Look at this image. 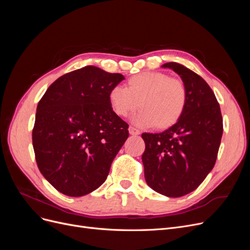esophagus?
I'll return each instance as SVG.
<instances>
[{
  "instance_id": "esophagus-1",
  "label": "esophagus",
  "mask_w": 250,
  "mask_h": 250,
  "mask_svg": "<svg viewBox=\"0 0 250 250\" xmlns=\"http://www.w3.org/2000/svg\"><path fill=\"white\" fill-rule=\"evenodd\" d=\"M128 130H129V133L131 135H139L140 134V130L137 129V128H134L132 126H130L129 128H128Z\"/></svg>"
}]
</instances>
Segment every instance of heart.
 Listing matches in <instances>:
<instances>
[{"label":"heart","instance_id":"1","mask_svg":"<svg viewBox=\"0 0 250 250\" xmlns=\"http://www.w3.org/2000/svg\"><path fill=\"white\" fill-rule=\"evenodd\" d=\"M108 100L117 116L127 117L139 107L141 111L132 120L134 124L166 129L183 116L188 92L178 78L160 72H145L128 79L127 87H112Z\"/></svg>","mask_w":250,"mask_h":250}]
</instances>
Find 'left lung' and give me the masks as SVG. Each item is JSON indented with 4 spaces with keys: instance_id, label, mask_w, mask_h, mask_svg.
Segmentation results:
<instances>
[{
    "instance_id": "1",
    "label": "left lung",
    "mask_w": 250,
    "mask_h": 250,
    "mask_svg": "<svg viewBox=\"0 0 250 250\" xmlns=\"http://www.w3.org/2000/svg\"><path fill=\"white\" fill-rule=\"evenodd\" d=\"M177 73L188 92L187 106L176 124L160 133H143L142 162L148 186L167 197L193 192L214 168L223 120L215 94L199 75L177 62L162 65Z\"/></svg>"
}]
</instances>
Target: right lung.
<instances>
[{
	"mask_svg": "<svg viewBox=\"0 0 250 250\" xmlns=\"http://www.w3.org/2000/svg\"><path fill=\"white\" fill-rule=\"evenodd\" d=\"M124 79L87 65L59 77L39 102L32 131L35 160L60 193L80 197L106 180L129 135L108 100L110 89Z\"/></svg>",
	"mask_w": 250,
	"mask_h": 250,
	"instance_id": "obj_1",
	"label": "right lung"
}]
</instances>
